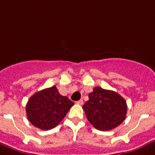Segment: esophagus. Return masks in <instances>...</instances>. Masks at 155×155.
Masks as SVG:
<instances>
[{"label":"esophagus","instance_id":"1","mask_svg":"<svg viewBox=\"0 0 155 155\" xmlns=\"http://www.w3.org/2000/svg\"><path fill=\"white\" fill-rule=\"evenodd\" d=\"M76 104H79V105H82V104H83V100H82V99H80V100L76 102Z\"/></svg>","mask_w":155,"mask_h":155}]
</instances>
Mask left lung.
I'll return each mask as SVG.
<instances>
[{
    "instance_id": "left-lung-1",
    "label": "left lung",
    "mask_w": 155,
    "mask_h": 155,
    "mask_svg": "<svg viewBox=\"0 0 155 155\" xmlns=\"http://www.w3.org/2000/svg\"><path fill=\"white\" fill-rule=\"evenodd\" d=\"M82 108L89 122L100 131L115 129L126 117L127 104L123 97L99 86L89 94V100Z\"/></svg>"
}]
</instances>
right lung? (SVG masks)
<instances>
[{
  "label": "right lung",
  "instance_id": "right-lung-1",
  "mask_svg": "<svg viewBox=\"0 0 155 155\" xmlns=\"http://www.w3.org/2000/svg\"><path fill=\"white\" fill-rule=\"evenodd\" d=\"M74 103L59 93L56 86L38 91L26 107L27 119L36 128L49 130L57 126Z\"/></svg>",
  "mask_w": 155,
  "mask_h": 155
}]
</instances>
